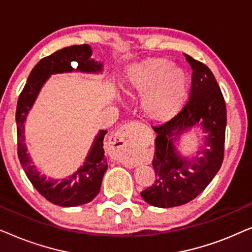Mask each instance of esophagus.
<instances>
[{
    "mask_svg": "<svg viewBox=\"0 0 252 252\" xmlns=\"http://www.w3.org/2000/svg\"><path fill=\"white\" fill-rule=\"evenodd\" d=\"M139 141L137 134V124L129 123L120 127V128L112 136V147L117 149L116 160L126 166H132L134 161L130 157V150L134 144Z\"/></svg>",
    "mask_w": 252,
    "mask_h": 252,
    "instance_id": "1",
    "label": "esophagus"
}]
</instances>
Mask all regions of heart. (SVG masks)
Wrapping results in <instances>:
<instances>
[{
    "instance_id": "heart-1",
    "label": "heart",
    "mask_w": 252,
    "mask_h": 252,
    "mask_svg": "<svg viewBox=\"0 0 252 252\" xmlns=\"http://www.w3.org/2000/svg\"><path fill=\"white\" fill-rule=\"evenodd\" d=\"M124 91L141 95V109L153 122L174 118L184 108L188 79L181 68L165 58H148L129 65L124 77Z\"/></svg>"
}]
</instances>
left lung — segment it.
<instances>
[{"label":"left lung","mask_w":252,"mask_h":252,"mask_svg":"<svg viewBox=\"0 0 252 252\" xmlns=\"http://www.w3.org/2000/svg\"><path fill=\"white\" fill-rule=\"evenodd\" d=\"M185 56L192 68L190 98L173 119L154 127L156 180L141 191L144 201L157 208L190 202L208 187L223 160L227 124L223 96L211 70L189 55ZM192 129L205 134L197 158L184 157L178 150V141Z\"/></svg>","instance_id":"obj_1"}]
</instances>
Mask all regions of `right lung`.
Here are the masks:
<instances>
[{"label": "right lung", "mask_w": 252, "mask_h": 252, "mask_svg": "<svg viewBox=\"0 0 252 252\" xmlns=\"http://www.w3.org/2000/svg\"><path fill=\"white\" fill-rule=\"evenodd\" d=\"M92 48L88 44L71 46L44 57L37 63L27 79L25 87L18 98L16 111L17 137H18V157L25 173L34 188L53 204L60 206H78L93 201L99 192L102 179L108 161L104 156L103 140L105 134L101 129L95 136L87 157L73 174L65 179H53L41 173L33 164L31 155L27 153L25 142V124L30 110L33 108L41 89L53 74L102 73L103 63L92 58Z\"/></svg>", "instance_id": "obj_1"}]
</instances>
